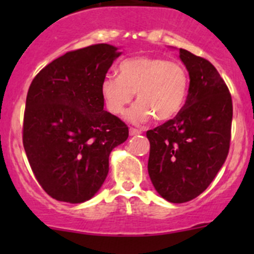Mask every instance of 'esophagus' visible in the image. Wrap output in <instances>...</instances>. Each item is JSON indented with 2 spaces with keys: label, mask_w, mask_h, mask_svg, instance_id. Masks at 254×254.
<instances>
[{
  "label": "esophagus",
  "mask_w": 254,
  "mask_h": 254,
  "mask_svg": "<svg viewBox=\"0 0 254 254\" xmlns=\"http://www.w3.org/2000/svg\"><path fill=\"white\" fill-rule=\"evenodd\" d=\"M141 130H139V129H134V127H130V130H129V134L131 135V136H134V135H140L141 134Z\"/></svg>",
  "instance_id": "1"
}]
</instances>
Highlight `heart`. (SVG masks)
<instances>
[{
  "instance_id": "heart-1",
  "label": "heart",
  "mask_w": 254,
  "mask_h": 254,
  "mask_svg": "<svg viewBox=\"0 0 254 254\" xmlns=\"http://www.w3.org/2000/svg\"><path fill=\"white\" fill-rule=\"evenodd\" d=\"M119 75L104 76L101 83L102 98L112 114L120 115L136 93L140 102L127 115L132 124H142L153 118L168 122L186 104L189 79L179 64L162 58L136 56L120 64Z\"/></svg>"
}]
</instances>
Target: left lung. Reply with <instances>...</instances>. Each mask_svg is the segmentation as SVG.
I'll list each match as a JSON object with an SVG mask.
<instances>
[{
	"label": "left lung",
	"instance_id": "1",
	"mask_svg": "<svg viewBox=\"0 0 254 254\" xmlns=\"http://www.w3.org/2000/svg\"><path fill=\"white\" fill-rule=\"evenodd\" d=\"M189 72V89L181 113L146 132L147 170L157 193L181 204L200 195L229 153L232 99L216 68L205 59L179 49Z\"/></svg>",
	"mask_w": 254,
	"mask_h": 254
}]
</instances>
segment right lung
<instances>
[{"mask_svg":"<svg viewBox=\"0 0 254 254\" xmlns=\"http://www.w3.org/2000/svg\"><path fill=\"white\" fill-rule=\"evenodd\" d=\"M118 48L96 44L68 51L32 81L25 102L23 146L35 178L59 201L83 203L101 189L112 150L129 136L103 111L102 79Z\"/></svg>","mask_w":254,"mask_h":254,"instance_id":"obj_1","label":"right lung"}]
</instances>
